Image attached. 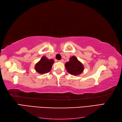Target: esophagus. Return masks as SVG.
Returning a JSON list of instances; mask_svg holds the SVG:
<instances>
[{
	"mask_svg": "<svg viewBox=\"0 0 122 122\" xmlns=\"http://www.w3.org/2000/svg\"><path fill=\"white\" fill-rule=\"evenodd\" d=\"M63 59H61V60H59V62H63Z\"/></svg>",
	"mask_w": 122,
	"mask_h": 122,
	"instance_id": "esophagus-1",
	"label": "esophagus"
}]
</instances>
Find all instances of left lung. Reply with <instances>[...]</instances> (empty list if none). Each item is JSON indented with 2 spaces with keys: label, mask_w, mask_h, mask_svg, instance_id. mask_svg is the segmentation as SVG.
Instances as JSON below:
<instances>
[{
  "label": "left lung",
  "mask_w": 122,
  "mask_h": 122,
  "mask_svg": "<svg viewBox=\"0 0 122 122\" xmlns=\"http://www.w3.org/2000/svg\"><path fill=\"white\" fill-rule=\"evenodd\" d=\"M66 68L70 74L77 76L82 73L84 67L83 64L77 60L75 56L70 58V61L65 64Z\"/></svg>",
  "instance_id": "1"
}]
</instances>
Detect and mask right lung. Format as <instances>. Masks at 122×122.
Here are the masks:
<instances>
[{"mask_svg":"<svg viewBox=\"0 0 122 122\" xmlns=\"http://www.w3.org/2000/svg\"><path fill=\"white\" fill-rule=\"evenodd\" d=\"M53 63L54 60L53 59H48L43 56L36 64L35 69L36 71L40 74L48 73L50 71Z\"/></svg>","mask_w":122,"mask_h":122,"instance_id":"1","label":"right lung"}]
</instances>
